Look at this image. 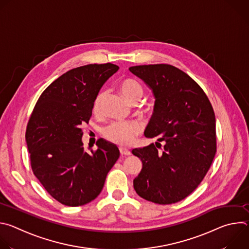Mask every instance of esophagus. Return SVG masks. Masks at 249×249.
Here are the masks:
<instances>
[{
  "label": "esophagus",
  "mask_w": 249,
  "mask_h": 249,
  "mask_svg": "<svg viewBox=\"0 0 249 249\" xmlns=\"http://www.w3.org/2000/svg\"><path fill=\"white\" fill-rule=\"evenodd\" d=\"M120 154L121 156H130L131 155V152L125 148H120Z\"/></svg>",
  "instance_id": "34e87169"
}]
</instances>
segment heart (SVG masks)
<instances>
[{"label": "heart", "instance_id": "obj_1", "mask_svg": "<svg viewBox=\"0 0 249 249\" xmlns=\"http://www.w3.org/2000/svg\"><path fill=\"white\" fill-rule=\"evenodd\" d=\"M119 89L123 97L129 103H138L143 97L144 89L134 79H125L119 84ZM105 96L104 91L98 92L93 101V111L99 112L102 100ZM141 132V126L135 122H115L106 127L103 131L104 137L108 141L121 146L133 143L135 137Z\"/></svg>", "mask_w": 249, "mask_h": 249}]
</instances>
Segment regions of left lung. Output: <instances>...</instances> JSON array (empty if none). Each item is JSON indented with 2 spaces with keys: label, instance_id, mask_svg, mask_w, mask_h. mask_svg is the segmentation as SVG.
Listing matches in <instances>:
<instances>
[{
  "label": "left lung",
  "instance_id": "left-lung-1",
  "mask_svg": "<svg viewBox=\"0 0 249 249\" xmlns=\"http://www.w3.org/2000/svg\"><path fill=\"white\" fill-rule=\"evenodd\" d=\"M152 89L153 116L146 138L159 136L162 152L154 144L134 149L143 167L133 181L139 196L166 205L186 198L201 183L216 155V118L200 86L167 64L129 68Z\"/></svg>",
  "mask_w": 249,
  "mask_h": 249
}]
</instances>
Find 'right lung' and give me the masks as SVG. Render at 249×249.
Segmentation results:
<instances>
[{
	"instance_id": "right-lung-1",
	"label": "right lung",
	"mask_w": 249,
	"mask_h": 249,
	"mask_svg": "<svg viewBox=\"0 0 249 249\" xmlns=\"http://www.w3.org/2000/svg\"><path fill=\"white\" fill-rule=\"evenodd\" d=\"M119 67L89 64L68 71L40 95L29 118L25 141L34 175L58 202L77 207L94 200L120 156L99 139L86 152L82 124L89 123L101 87Z\"/></svg>"
}]
</instances>
